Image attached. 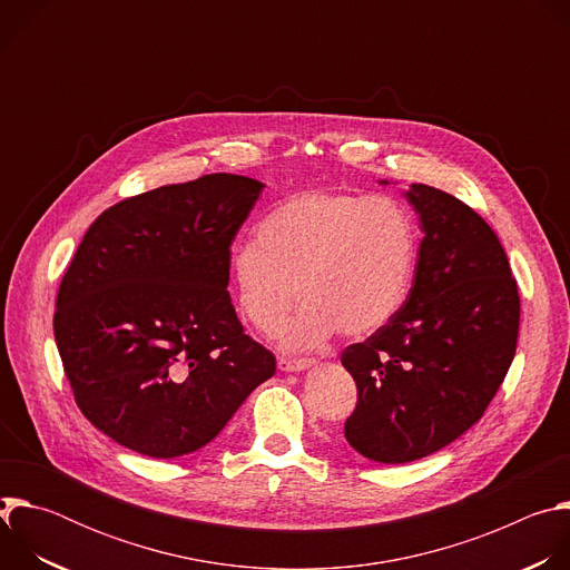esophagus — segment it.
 <instances>
[{
	"instance_id": "esophagus-1",
	"label": "esophagus",
	"mask_w": 570,
	"mask_h": 570,
	"mask_svg": "<svg viewBox=\"0 0 570 570\" xmlns=\"http://www.w3.org/2000/svg\"><path fill=\"white\" fill-rule=\"evenodd\" d=\"M277 365H279V370H284V372H299V370H306V367H311V365H315V361L313 358H279L277 361Z\"/></svg>"
}]
</instances>
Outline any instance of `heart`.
I'll list each match as a JSON object with an SVG mask.
<instances>
[{
	"label": "heart",
	"instance_id": "heart-1",
	"mask_svg": "<svg viewBox=\"0 0 570 570\" xmlns=\"http://www.w3.org/2000/svg\"><path fill=\"white\" fill-rule=\"evenodd\" d=\"M415 264V225L387 196L297 191L232 248L229 277L240 315L255 330L279 327L295 295L302 311L279 332L288 350L365 336L396 311ZM298 293H294V288Z\"/></svg>",
	"mask_w": 570,
	"mask_h": 570
}]
</instances>
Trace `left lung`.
Masks as SVG:
<instances>
[{"instance_id":"1","label":"left lung","mask_w":570,"mask_h":570,"mask_svg":"<svg viewBox=\"0 0 570 570\" xmlns=\"http://www.w3.org/2000/svg\"><path fill=\"white\" fill-rule=\"evenodd\" d=\"M424 238L403 306L341 361L358 401L347 442L385 464L431 455L487 411L519 338L521 299L494 229L455 196L413 185Z\"/></svg>"}]
</instances>
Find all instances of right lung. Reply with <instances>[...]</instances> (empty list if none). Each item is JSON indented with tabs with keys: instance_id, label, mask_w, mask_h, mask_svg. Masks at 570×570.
I'll list each match as a JSON object with an SVG mask.
<instances>
[{
	"instance_id": "right-lung-1",
	"label": "right lung",
	"mask_w": 570,
	"mask_h": 570,
	"mask_svg": "<svg viewBox=\"0 0 570 570\" xmlns=\"http://www.w3.org/2000/svg\"><path fill=\"white\" fill-rule=\"evenodd\" d=\"M264 185L232 174L108 207L62 275L53 336L73 401L148 458L209 444L275 356L236 317L229 246Z\"/></svg>"
}]
</instances>
